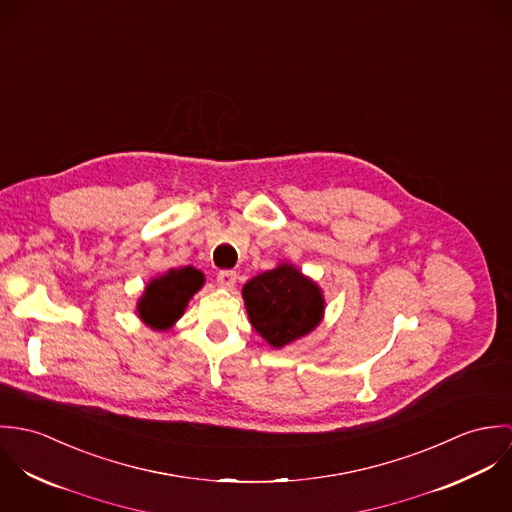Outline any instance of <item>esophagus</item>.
Here are the masks:
<instances>
[{
	"label": "esophagus",
	"instance_id": "1",
	"mask_svg": "<svg viewBox=\"0 0 512 512\" xmlns=\"http://www.w3.org/2000/svg\"><path fill=\"white\" fill-rule=\"evenodd\" d=\"M217 284L222 288H232L236 284V272L234 270H222L217 274Z\"/></svg>",
	"mask_w": 512,
	"mask_h": 512
}]
</instances>
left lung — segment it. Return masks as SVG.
<instances>
[{"mask_svg":"<svg viewBox=\"0 0 512 512\" xmlns=\"http://www.w3.org/2000/svg\"><path fill=\"white\" fill-rule=\"evenodd\" d=\"M242 295L252 327L272 347H284L307 335L323 315L319 288L290 264L252 278Z\"/></svg>","mask_w":512,"mask_h":512,"instance_id":"obj_1","label":"left lung"}]
</instances>
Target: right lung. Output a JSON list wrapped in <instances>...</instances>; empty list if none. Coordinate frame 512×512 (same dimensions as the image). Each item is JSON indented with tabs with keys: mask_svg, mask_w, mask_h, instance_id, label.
<instances>
[{
	"mask_svg": "<svg viewBox=\"0 0 512 512\" xmlns=\"http://www.w3.org/2000/svg\"><path fill=\"white\" fill-rule=\"evenodd\" d=\"M203 282V274L191 266L169 270L165 276L149 282L138 303L140 317L153 329H169L183 315L187 301L201 290Z\"/></svg>",
	"mask_w": 512,
	"mask_h": 512,
	"instance_id": "right-lung-1",
	"label": "right lung"
}]
</instances>
